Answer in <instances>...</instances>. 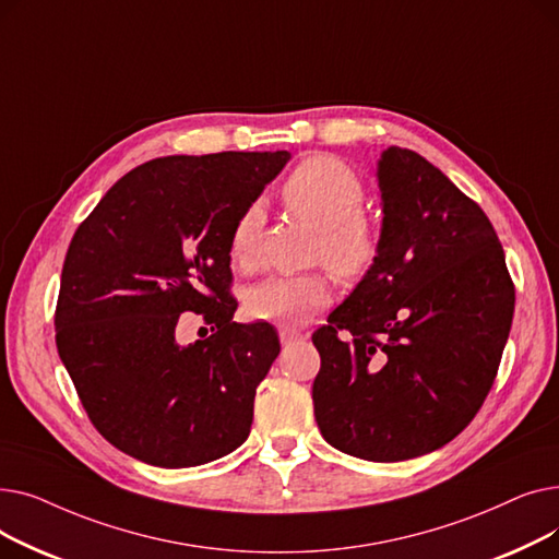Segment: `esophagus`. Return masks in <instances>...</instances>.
Segmentation results:
<instances>
[{"instance_id":"34e87169","label":"esophagus","mask_w":559,"mask_h":559,"mask_svg":"<svg viewBox=\"0 0 559 559\" xmlns=\"http://www.w3.org/2000/svg\"><path fill=\"white\" fill-rule=\"evenodd\" d=\"M278 337H281V344H292V342H297V340H304L306 337V333L304 331H299V329H289V326H283L281 331H278Z\"/></svg>"}]
</instances>
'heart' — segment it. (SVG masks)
Wrapping results in <instances>:
<instances>
[{
  "instance_id": "obj_1",
  "label": "heart",
  "mask_w": 559,
  "mask_h": 559,
  "mask_svg": "<svg viewBox=\"0 0 559 559\" xmlns=\"http://www.w3.org/2000/svg\"><path fill=\"white\" fill-rule=\"evenodd\" d=\"M287 209L319 230L317 258L342 278L362 276L378 255L380 230L360 209L365 186L360 176L335 156L306 158L283 186ZM264 215L258 203L240 213L230 228V258L242 270L260 260ZM331 301V283L321 272L272 276L253 285L247 312L283 326L304 324Z\"/></svg>"
}]
</instances>
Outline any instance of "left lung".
I'll list each match as a JSON object with an SVG mask.
<instances>
[{
    "mask_svg": "<svg viewBox=\"0 0 559 559\" xmlns=\"http://www.w3.org/2000/svg\"><path fill=\"white\" fill-rule=\"evenodd\" d=\"M380 247L314 331V419L326 442L371 462L442 449L489 394L510 335L514 285L476 201L424 156L378 160Z\"/></svg>",
    "mask_w": 559,
    "mask_h": 559,
    "instance_id": "left-lung-1",
    "label": "left lung"
}]
</instances>
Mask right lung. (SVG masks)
<instances>
[{
    "instance_id": "add662e5",
    "label": "right lung",
    "mask_w": 559,
    "mask_h": 559,
    "mask_svg": "<svg viewBox=\"0 0 559 559\" xmlns=\"http://www.w3.org/2000/svg\"><path fill=\"white\" fill-rule=\"evenodd\" d=\"M287 152L165 156L124 174L70 242L56 346L87 417L122 453L163 468L213 462L251 432L281 344L235 324L230 228ZM181 311L216 333L179 345Z\"/></svg>"
}]
</instances>
